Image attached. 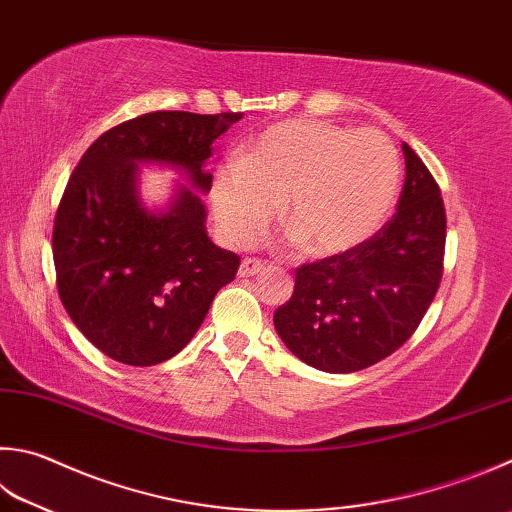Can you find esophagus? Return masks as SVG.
<instances>
[{
  "label": "esophagus",
  "instance_id": "obj_1",
  "mask_svg": "<svg viewBox=\"0 0 512 512\" xmlns=\"http://www.w3.org/2000/svg\"><path fill=\"white\" fill-rule=\"evenodd\" d=\"M265 267H267L265 260H258V258H245L243 263H240L238 276H243V278H247V276H256V274H260V272H265Z\"/></svg>",
  "mask_w": 512,
  "mask_h": 512
}]
</instances>
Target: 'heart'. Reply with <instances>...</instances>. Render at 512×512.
Segmentation results:
<instances>
[{"mask_svg": "<svg viewBox=\"0 0 512 512\" xmlns=\"http://www.w3.org/2000/svg\"><path fill=\"white\" fill-rule=\"evenodd\" d=\"M401 165L381 131L283 120L249 138L211 180V207L231 245L247 247L281 205L283 225L314 256L363 245L388 216Z\"/></svg>", "mask_w": 512, "mask_h": 512, "instance_id": "1", "label": "heart"}]
</instances>
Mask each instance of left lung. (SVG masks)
Wrapping results in <instances>:
<instances>
[{
  "label": "left lung",
  "instance_id": "obj_1",
  "mask_svg": "<svg viewBox=\"0 0 512 512\" xmlns=\"http://www.w3.org/2000/svg\"><path fill=\"white\" fill-rule=\"evenodd\" d=\"M397 214L363 245L296 269L276 332L316 370L347 374L383 361L417 330L443 276L446 209L437 180L403 142Z\"/></svg>",
  "mask_w": 512,
  "mask_h": 512
}]
</instances>
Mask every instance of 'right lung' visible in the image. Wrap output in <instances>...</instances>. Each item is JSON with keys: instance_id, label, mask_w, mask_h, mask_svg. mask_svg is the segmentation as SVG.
<instances>
[{"instance_id": "add662e5", "label": "right lung", "mask_w": 512, "mask_h": 512, "mask_svg": "<svg viewBox=\"0 0 512 512\" xmlns=\"http://www.w3.org/2000/svg\"><path fill=\"white\" fill-rule=\"evenodd\" d=\"M243 113H144L109 129L84 151L53 225V263L64 310L102 354L149 368L185 347L240 256L211 243L200 196L182 187L162 214L144 209L138 162H160L211 189L202 171Z\"/></svg>"}]
</instances>
